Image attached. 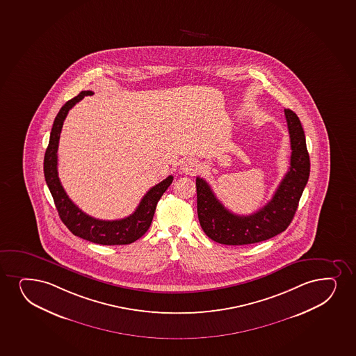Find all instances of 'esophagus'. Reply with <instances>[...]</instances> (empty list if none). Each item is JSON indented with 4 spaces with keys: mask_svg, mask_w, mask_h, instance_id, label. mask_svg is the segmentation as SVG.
<instances>
[{
    "mask_svg": "<svg viewBox=\"0 0 356 356\" xmlns=\"http://www.w3.org/2000/svg\"><path fill=\"white\" fill-rule=\"evenodd\" d=\"M197 169H199V163H197L195 159H186V161H184L182 165H181V170L186 172V174H189V175L195 174L197 172Z\"/></svg>",
    "mask_w": 356,
    "mask_h": 356,
    "instance_id": "34e87169",
    "label": "esophagus"
}]
</instances>
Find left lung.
<instances>
[{
    "mask_svg": "<svg viewBox=\"0 0 356 356\" xmlns=\"http://www.w3.org/2000/svg\"><path fill=\"white\" fill-rule=\"evenodd\" d=\"M291 138L287 174L267 205L249 216L225 209L204 179L197 177V217L209 238L226 245H244L272 238L289 227L309 176V156L305 134L297 114L284 109Z\"/></svg>",
    "mask_w": 356,
    "mask_h": 356,
    "instance_id": "1",
    "label": "left lung"
}]
</instances>
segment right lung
I'll return each mask as SVG.
<instances>
[{"instance_id":"add662e5","label":"right lung","mask_w":356,"mask_h":356,"mask_svg":"<svg viewBox=\"0 0 356 356\" xmlns=\"http://www.w3.org/2000/svg\"><path fill=\"white\" fill-rule=\"evenodd\" d=\"M92 92L90 90L81 92L77 97L65 102V105L59 109L51 130L50 142L44 157L45 181L55 201L59 218L75 236L102 245L130 244L140 238L143 234L149 230L155 214L157 202L168 187L172 184L174 177L172 175L168 176L165 180L154 186L143 197L134 213L119 220H100L97 218L90 217L70 200L59 181L57 170L59 137L67 112L84 97L92 95Z\"/></svg>"}]
</instances>
